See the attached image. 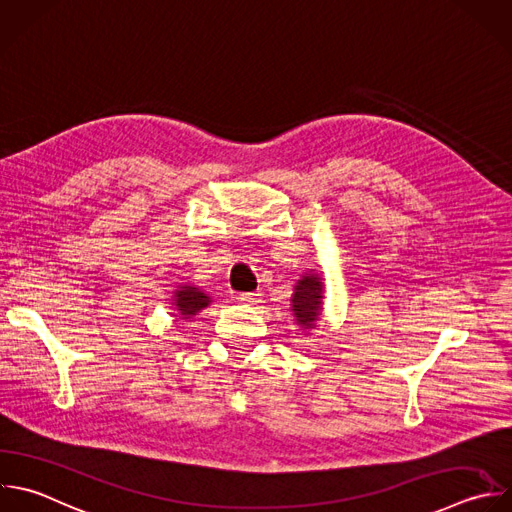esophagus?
I'll return each mask as SVG.
<instances>
[{"label": "esophagus", "mask_w": 512, "mask_h": 512, "mask_svg": "<svg viewBox=\"0 0 512 512\" xmlns=\"http://www.w3.org/2000/svg\"><path fill=\"white\" fill-rule=\"evenodd\" d=\"M258 292H244V294H240V302H244V304H256L258 302Z\"/></svg>", "instance_id": "34e87169"}]
</instances>
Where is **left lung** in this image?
Listing matches in <instances>:
<instances>
[{"mask_svg":"<svg viewBox=\"0 0 512 512\" xmlns=\"http://www.w3.org/2000/svg\"><path fill=\"white\" fill-rule=\"evenodd\" d=\"M324 310V278L316 272H304V276L294 284V292L290 298V312L294 316V324L310 334L316 330L318 320Z\"/></svg>","mask_w":512,"mask_h":512,"instance_id":"obj_1","label":"left lung"}]
</instances>
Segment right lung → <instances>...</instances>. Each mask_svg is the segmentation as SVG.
Here are the masks:
<instances>
[{
	"label": "right lung",
	"instance_id": "obj_1",
	"mask_svg": "<svg viewBox=\"0 0 512 512\" xmlns=\"http://www.w3.org/2000/svg\"><path fill=\"white\" fill-rule=\"evenodd\" d=\"M212 302H214L212 296L194 284H178L176 290L172 292L174 316L182 320L198 316V312L208 308Z\"/></svg>",
	"mask_w": 512,
	"mask_h": 512
}]
</instances>
